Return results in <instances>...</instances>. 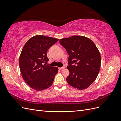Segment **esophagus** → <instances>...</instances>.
Returning <instances> with one entry per match:
<instances>
[{
    "label": "esophagus",
    "mask_w": 121,
    "mask_h": 121,
    "mask_svg": "<svg viewBox=\"0 0 121 121\" xmlns=\"http://www.w3.org/2000/svg\"><path fill=\"white\" fill-rule=\"evenodd\" d=\"M65 68V67L64 66V67H61V68H58V69H64Z\"/></svg>",
    "instance_id": "34e87169"
}]
</instances>
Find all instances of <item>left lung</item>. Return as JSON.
Here are the masks:
<instances>
[{
  "label": "left lung",
  "instance_id": "left-lung-1",
  "mask_svg": "<svg viewBox=\"0 0 121 121\" xmlns=\"http://www.w3.org/2000/svg\"><path fill=\"white\" fill-rule=\"evenodd\" d=\"M60 43L69 55L67 81L77 89L87 88L95 80L100 69V54L95 44L82 36L61 39Z\"/></svg>",
  "mask_w": 121,
  "mask_h": 121
}]
</instances>
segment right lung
Here are the masks:
<instances>
[{
    "label": "right lung",
    "mask_w": 121,
    "mask_h": 121,
    "mask_svg": "<svg viewBox=\"0 0 121 121\" xmlns=\"http://www.w3.org/2000/svg\"><path fill=\"white\" fill-rule=\"evenodd\" d=\"M58 39L43 35H36L26 43L19 59L23 78L32 89L41 91L52 86L58 72L57 67L44 64L49 59L47 50Z\"/></svg>",
    "instance_id": "obj_1"
}]
</instances>
